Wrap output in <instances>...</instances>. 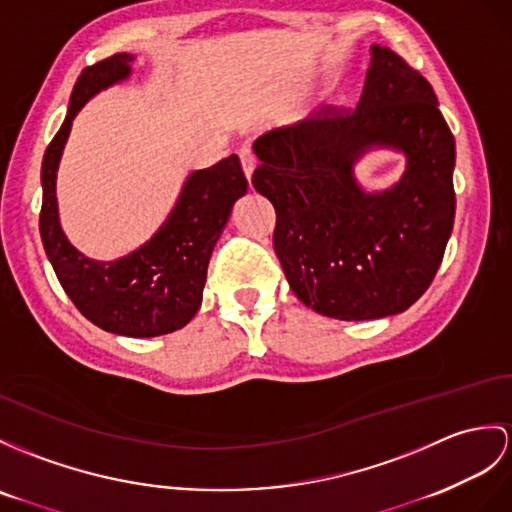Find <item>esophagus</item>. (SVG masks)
<instances>
[{
  "label": "esophagus",
  "instance_id": "esophagus-1",
  "mask_svg": "<svg viewBox=\"0 0 512 512\" xmlns=\"http://www.w3.org/2000/svg\"><path fill=\"white\" fill-rule=\"evenodd\" d=\"M239 158H241V167H243L245 178L252 180V173H254V169H256V158H254V154L249 152L247 147H243V149H239Z\"/></svg>",
  "mask_w": 512,
  "mask_h": 512
}]
</instances>
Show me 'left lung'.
Instances as JSON below:
<instances>
[{
	"label": "left lung",
	"instance_id": "8db88e82",
	"mask_svg": "<svg viewBox=\"0 0 512 512\" xmlns=\"http://www.w3.org/2000/svg\"><path fill=\"white\" fill-rule=\"evenodd\" d=\"M371 148L407 156L391 190L371 194L355 180V162ZM254 152L252 184L276 208L273 249L308 308L382 319L426 293L454 226L456 145L430 82L404 58L371 45L352 112H313L260 136Z\"/></svg>",
	"mask_w": 512,
	"mask_h": 512
}]
</instances>
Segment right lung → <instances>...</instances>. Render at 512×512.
<instances>
[{"instance_id":"obj_1","label":"right lung","mask_w":512,"mask_h":512,"mask_svg":"<svg viewBox=\"0 0 512 512\" xmlns=\"http://www.w3.org/2000/svg\"><path fill=\"white\" fill-rule=\"evenodd\" d=\"M134 54H115L86 67L73 86L67 117L43 156L41 239L62 289L80 313L112 334L160 336L184 328L202 306L210 254L247 193L239 156L189 173L167 219L152 239L117 260H93L62 232L56 176L69 132L82 106L99 91L130 78Z\"/></svg>"}]
</instances>
